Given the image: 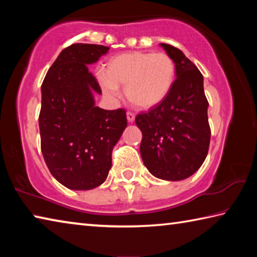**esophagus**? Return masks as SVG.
<instances>
[{
	"label": "esophagus",
	"instance_id": "obj_1",
	"mask_svg": "<svg viewBox=\"0 0 257 257\" xmlns=\"http://www.w3.org/2000/svg\"><path fill=\"white\" fill-rule=\"evenodd\" d=\"M127 120H128V122H130V123L134 122V121H135V114H134V113H132V112H128L127 113Z\"/></svg>",
	"mask_w": 257,
	"mask_h": 257
}]
</instances>
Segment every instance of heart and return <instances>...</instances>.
Wrapping results in <instances>:
<instances>
[{"instance_id": "b5f03b06", "label": "heart", "mask_w": 257, "mask_h": 257, "mask_svg": "<svg viewBox=\"0 0 257 257\" xmlns=\"http://www.w3.org/2000/svg\"><path fill=\"white\" fill-rule=\"evenodd\" d=\"M175 79V62L163 52L134 51L115 55L106 64V75L98 73V81L107 96H118V87H125L128 101L142 110L162 102Z\"/></svg>"}]
</instances>
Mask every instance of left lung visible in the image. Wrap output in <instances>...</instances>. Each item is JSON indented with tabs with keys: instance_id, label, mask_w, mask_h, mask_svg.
<instances>
[{
	"instance_id": "left-lung-1",
	"label": "left lung",
	"mask_w": 257,
	"mask_h": 257,
	"mask_svg": "<svg viewBox=\"0 0 257 257\" xmlns=\"http://www.w3.org/2000/svg\"><path fill=\"white\" fill-rule=\"evenodd\" d=\"M160 46L176 64L177 79L162 102L136 116L141 155L154 177L179 181L193 176L206 159L211 129L203 75L177 47Z\"/></svg>"
}]
</instances>
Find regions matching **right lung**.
<instances>
[{
  "mask_svg": "<svg viewBox=\"0 0 257 257\" xmlns=\"http://www.w3.org/2000/svg\"><path fill=\"white\" fill-rule=\"evenodd\" d=\"M110 47L72 44L52 64L42 84L41 149L56 180L72 190H89L106 180L112 151L127 127L123 108L95 105L102 90L88 66Z\"/></svg>",
  "mask_w": 257,
  "mask_h": 257,
  "instance_id": "obj_1",
  "label": "right lung"
}]
</instances>
